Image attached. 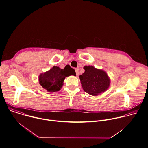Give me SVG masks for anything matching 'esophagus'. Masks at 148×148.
<instances>
[{"label": "esophagus", "mask_w": 148, "mask_h": 148, "mask_svg": "<svg viewBox=\"0 0 148 148\" xmlns=\"http://www.w3.org/2000/svg\"><path fill=\"white\" fill-rule=\"evenodd\" d=\"M75 72H76L77 76H78L79 75V69H75Z\"/></svg>", "instance_id": "obj_1"}]
</instances>
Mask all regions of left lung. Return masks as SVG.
Returning <instances> with one entry per match:
<instances>
[{
	"label": "left lung",
	"mask_w": 148,
	"mask_h": 148,
	"mask_svg": "<svg viewBox=\"0 0 148 148\" xmlns=\"http://www.w3.org/2000/svg\"><path fill=\"white\" fill-rule=\"evenodd\" d=\"M84 69L85 72L79 77L82 87L86 92L96 96L109 88L110 79L106 71L92 66H85Z\"/></svg>",
	"instance_id": "1"
}]
</instances>
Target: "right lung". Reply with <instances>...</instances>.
<instances>
[{
	"instance_id": "right-lung-1",
	"label": "right lung",
	"mask_w": 148,
	"mask_h": 148,
	"mask_svg": "<svg viewBox=\"0 0 148 148\" xmlns=\"http://www.w3.org/2000/svg\"><path fill=\"white\" fill-rule=\"evenodd\" d=\"M68 71H69V73ZM75 74L74 69L70 66H66L63 69L54 66L49 71L39 75V83L49 92L58 91L63 85L65 78L70 75L75 76Z\"/></svg>"
}]
</instances>
